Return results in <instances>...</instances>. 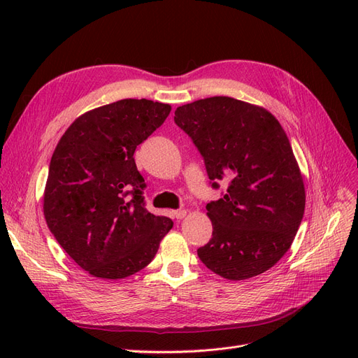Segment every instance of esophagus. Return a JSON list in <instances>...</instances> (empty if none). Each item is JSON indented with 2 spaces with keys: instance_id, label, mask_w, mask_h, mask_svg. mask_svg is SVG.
Wrapping results in <instances>:
<instances>
[{
  "instance_id": "esophagus-1",
  "label": "esophagus",
  "mask_w": 358,
  "mask_h": 358,
  "mask_svg": "<svg viewBox=\"0 0 358 358\" xmlns=\"http://www.w3.org/2000/svg\"><path fill=\"white\" fill-rule=\"evenodd\" d=\"M173 216H175L176 220H182V218H185V216H187V210L185 209L175 210V212H173Z\"/></svg>"
}]
</instances>
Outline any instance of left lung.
<instances>
[{
  "mask_svg": "<svg viewBox=\"0 0 358 358\" xmlns=\"http://www.w3.org/2000/svg\"><path fill=\"white\" fill-rule=\"evenodd\" d=\"M175 122L197 146L222 199L206 206L212 239L197 249L203 264L230 280L273 267L288 251L305 213L303 178L278 119L231 96L178 107Z\"/></svg>",
  "mask_w": 358,
  "mask_h": 358,
  "instance_id": "1",
  "label": "left lung"
}]
</instances>
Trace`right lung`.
Listing matches in <instances>:
<instances>
[{"mask_svg": "<svg viewBox=\"0 0 358 358\" xmlns=\"http://www.w3.org/2000/svg\"><path fill=\"white\" fill-rule=\"evenodd\" d=\"M170 104L125 99L79 116L49 164L43 212L78 266L101 279H122L152 262L173 227L145 208L134 150L164 124Z\"/></svg>", "mask_w": 358, "mask_h": 358, "instance_id": "add662e5", "label": "right lung"}]
</instances>
